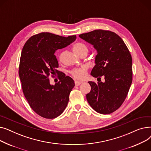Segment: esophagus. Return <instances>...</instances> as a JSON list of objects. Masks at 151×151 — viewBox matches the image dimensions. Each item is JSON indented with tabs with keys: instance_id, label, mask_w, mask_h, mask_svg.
Masks as SVG:
<instances>
[{
	"instance_id": "esophagus-1",
	"label": "esophagus",
	"mask_w": 151,
	"mask_h": 151,
	"mask_svg": "<svg viewBox=\"0 0 151 151\" xmlns=\"http://www.w3.org/2000/svg\"><path fill=\"white\" fill-rule=\"evenodd\" d=\"M81 84V82H79V81H75V84L76 86H80Z\"/></svg>"
}]
</instances>
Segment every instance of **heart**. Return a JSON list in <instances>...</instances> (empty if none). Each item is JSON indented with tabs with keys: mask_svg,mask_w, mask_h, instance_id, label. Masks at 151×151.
I'll return each instance as SVG.
<instances>
[{
	"mask_svg": "<svg viewBox=\"0 0 151 151\" xmlns=\"http://www.w3.org/2000/svg\"><path fill=\"white\" fill-rule=\"evenodd\" d=\"M73 50L74 52L78 55H81L82 54H86L88 52V48L87 46L81 43H77L75 44L73 46ZM63 55L62 52L59 55V59H61ZM87 72V69L85 67H82L78 69H75L72 70L70 72L71 76L75 79L78 80H83L85 78Z\"/></svg>",
	"mask_w": 151,
	"mask_h": 151,
	"instance_id": "b5f03b06",
	"label": "heart"
}]
</instances>
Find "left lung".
<instances>
[{
    "mask_svg": "<svg viewBox=\"0 0 151 151\" xmlns=\"http://www.w3.org/2000/svg\"><path fill=\"white\" fill-rule=\"evenodd\" d=\"M97 50L96 65L91 75L105 82L88 83L91 90L86 95L90 106L99 113H112L127 96L132 83V58L122 39L111 31L95 30L79 35Z\"/></svg>",
    "mask_w": 151,
    "mask_h": 151,
    "instance_id": "1",
    "label": "left lung"
}]
</instances>
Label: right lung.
<instances>
[{"label":"right lung","mask_w":151,"mask_h":151,"mask_svg":"<svg viewBox=\"0 0 151 151\" xmlns=\"http://www.w3.org/2000/svg\"><path fill=\"white\" fill-rule=\"evenodd\" d=\"M76 39V35L65 37L42 32L32 36L23 47L19 67L22 92L31 108L43 117H57L67 106L75 83L70 76L60 74L54 53ZM55 73L60 75V81L51 85L48 77Z\"/></svg>","instance_id":"add662e5"}]
</instances>
